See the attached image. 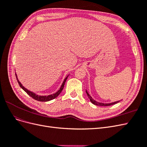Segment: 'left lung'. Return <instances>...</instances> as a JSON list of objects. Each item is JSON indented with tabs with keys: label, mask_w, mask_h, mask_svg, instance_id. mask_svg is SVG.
Instances as JSON below:
<instances>
[{
	"label": "left lung",
	"mask_w": 147,
	"mask_h": 147,
	"mask_svg": "<svg viewBox=\"0 0 147 147\" xmlns=\"http://www.w3.org/2000/svg\"><path fill=\"white\" fill-rule=\"evenodd\" d=\"M86 94H87V95H88V97H89V99H90V101L92 102V103L93 104L96 105H98V106H110V105H112L117 104V103H118V102H119V101L115 102H113V103H110V104H103V103H100V102H96V100H93V99H92V97L90 96V94H88V92H87L86 91Z\"/></svg>",
	"instance_id": "1"
}]
</instances>
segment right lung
I'll return each instance as SVG.
<instances>
[{"mask_svg": "<svg viewBox=\"0 0 147 147\" xmlns=\"http://www.w3.org/2000/svg\"><path fill=\"white\" fill-rule=\"evenodd\" d=\"M15 75H16V80H17L18 82V84H19L20 86L22 89H23V90L26 93H27V94H28V95H29L30 97H32L33 99H34L35 100H38V101H40V102H47V101L51 100H52V99H55L56 97L58 96L59 95L60 93L61 92V91H63V88H64V86L65 83V81H66V80H67V77H68V76H67V77L64 79V80L63 84H62V85H61V88H60V89H59L58 91L56 92V93H55V94H53L49 95V96H38V95H36V94H35V93H34V92H31V91H29L28 90H27V89H26V88H25L23 85H22L21 83L20 82V81L18 80V78H17V76H16V74H15Z\"/></svg>", "mask_w": 147, "mask_h": 147, "instance_id": "add662e5", "label": "right lung"}]
</instances>
